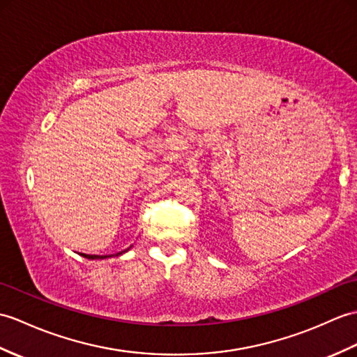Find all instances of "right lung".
<instances>
[{
	"mask_svg": "<svg viewBox=\"0 0 357 357\" xmlns=\"http://www.w3.org/2000/svg\"><path fill=\"white\" fill-rule=\"evenodd\" d=\"M128 251V250H126ZM121 252H124V251H121ZM121 252H119V254H115V255H120ZM84 257H86V259H91V260H94V259H106V255H86V254H82ZM107 257H111V255H107Z\"/></svg>",
	"mask_w": 357,
	"mask_h": 357,
	"instance_id": "right-lung-1",
	"label": "right lung"
}]
</instances>
